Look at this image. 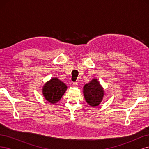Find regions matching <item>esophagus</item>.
<instances>
[{
	"label": "esophagus",
	"instance_id": "esophagus-1",
	"mask_svg": "<svg viewBox=\"0 0 149 149\" xmlns=\"http://www.w3.org/2000/svg\"><path fill=\"white\" fill-rule=\"evenodd\" d=\"M73 86L74 88H78V84L77 82H75V83H73Z\"/></svg>",
	"mask_w": 149,
	"mask_h": 149
}]
</instances>
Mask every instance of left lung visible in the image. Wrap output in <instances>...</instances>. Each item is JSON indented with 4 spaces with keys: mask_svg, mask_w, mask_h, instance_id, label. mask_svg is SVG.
<instances>
[{
    "mask_svg": "<svg viewBox=\"0 0 149 149\" xmlns=\"http://www.w3.org/2000/svg\"><path fill=\"white\" fill-rule=\"evenodd\" d=\"M86 101L91 106H97L102 100L104 90L96 79L85 84L83 88Z\"/></svg>",
    "mask_w": 149,
    "mask_h": 149,
    "instance_id": "obj_1",
    "label": "left lung"
}]
</instances>
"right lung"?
<instances>
[{
    "mask_svg": "<svg viewBox=\"0 0 149 149\" xmlns=\"http://www.w3.org/2000/svg\"><path fill=\"white\" fill-rule=\"evenodd\" d=\"M67 89L66 85L57 78H52L43 88V94L46 100L52 104L60 100Z\"/></svg>",
    "mask_w": 149,
    "mask_h": 149,
    "instance_id": "1",
    "label": "right lung"
}]
</instances>
